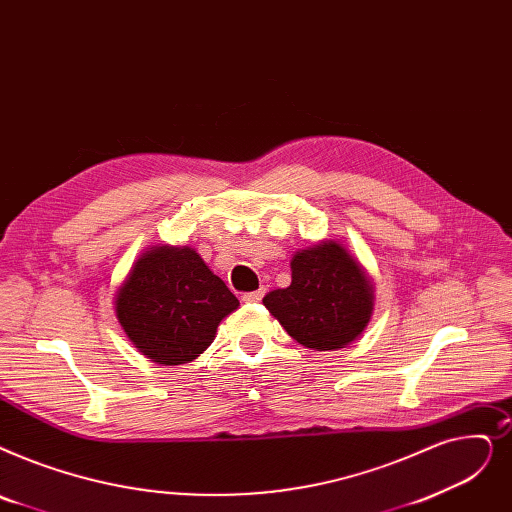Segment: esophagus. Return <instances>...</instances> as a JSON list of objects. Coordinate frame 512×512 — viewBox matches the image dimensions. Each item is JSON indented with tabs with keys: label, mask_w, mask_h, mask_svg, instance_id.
Returning <instances> with one entry per match:
<instances>
[{
	"label": "esophagus",
	"mask_w": 512,
	"mask_h": 512,
	"mask_svg": "<svg viewBox=\"0 0 512 512\" xmlns=\"http://www.w3.org/2000/svg\"><path fill=\"white\" fill-rule=\"evenodd\" d=\"M261 297H263V288H259V291H253V293H244L242 301L244 303H259Z\"/></svg>",
	"instance_id": "1"
}]
</instances>
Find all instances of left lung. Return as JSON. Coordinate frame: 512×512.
Here are the masks:
<instances>
[{
	"label": "left lung",
	"instance_id": "left-lung-1",
	"mask_svg": "<svg viewBox=\"0 0 512 512\" xmlns=\"http://www.w3.org/2000/svg\"><path fill=\"white\" fill-rule=\"evenodd\" d=\"M291 278V286L265 295L263 305L297 343L337 351L366 330L374 311V284L339 240L297 251Z\"/></svg>",
	"mask_w": 512,
	"mask_h": 512
}]
</instances>
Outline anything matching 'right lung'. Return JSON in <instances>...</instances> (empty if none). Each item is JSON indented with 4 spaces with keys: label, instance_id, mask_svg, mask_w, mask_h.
I'll list each match as a JSON object with an SVG mask.
<instances>
[{
    "label": "right lung",
    "instance_id": "obj_1",
    "mask_svg": "<svg viewBox=\"0 0 512 512\" xmlns=\"http://www.w3.org/2000/svg\"><path fill=\"white\" fill-rule=\"evenodd\" d=\"M238 299L190 247H150L115 293V314L127 339L154 364L196 360L215 339Z\"/></svg>",
    "mask_w": 512,
    "mask_h": 512
}]
</instances>
